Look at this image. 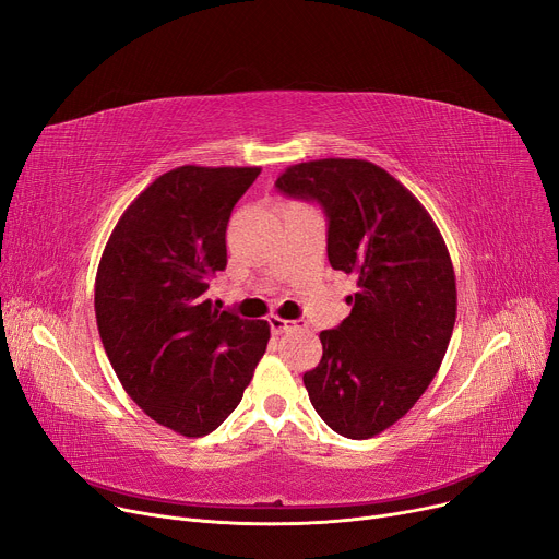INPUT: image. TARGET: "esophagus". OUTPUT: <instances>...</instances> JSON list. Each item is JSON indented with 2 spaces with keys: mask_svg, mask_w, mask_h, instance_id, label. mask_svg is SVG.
<instances>
[{
  "mask_svg": "<svg viewBox=\"0 0 559 559\" xmlns=\"http://www.w3.org/2000/svg\"><path fill=\"white\" fill-rule=\"evenodd\" d=\"M267 321H270V329H272L274 335H281V333H287L292 329H297V321H287V319L278 317V314H272Z\"/></svg>",
  "mask_w": 559,
  "mask_h": 559,
  "instance_id": "34e87169",
  "label": "esophagus"
}]
</instances>
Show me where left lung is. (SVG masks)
I'll use <instances>...</instances> for the list:
<instances>
[{
    "label": "left lung",
    "instance_id": "obj_1",
    "mask_svg": "<svg viewBox=\"0 0 559 559\" xmlns=\"http://www.w3.org/2000/svg\"><path fill=\"white\" fill-rule=\"evenodd\" d=\"M276 188L321 203L331 267L358 278L350 314L319 333L324 356L304 373L310 403L337 435L373 437L407 415L444 360L457 314L447 242L419 199L369 160L289 165Z\"/></svg>",
    "mask_w": 559,
    "mask_h": 559
}]
</instances>
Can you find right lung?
I'll list each match as a JSON object with an SVG mask.
<instances>
[{
    "mask_svg": "<svg viewBox=\"0 0 559 559\" xmlns=\"http://www.w3.org/2000/svg\"><path fill=\"white\" fill-rule=\"evenodd\" d=\"M260 167L183 165L146 186L115 224L95 278L106 356L146 417L183 437L213 432L242 401L270 324L205 299L226 267L233 205Z\"/></svg>",
    "mask_w": 559,
    "mask_h": 559,
    "instance_id": "add662e5",
    "label": "right lung"
}]
</instances>
